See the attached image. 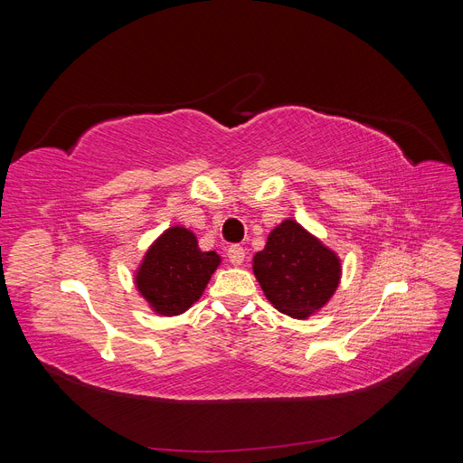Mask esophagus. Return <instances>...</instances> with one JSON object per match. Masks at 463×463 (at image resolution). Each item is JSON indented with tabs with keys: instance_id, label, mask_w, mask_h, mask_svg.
Wrapping results in <instances>:
<instances>
[{
	"instance_id": "1",
	"label": "esophagus",
	"mask_w": 463,
	"mask_h": 463,
	"mask_svg": "<svg viewBox=\"0 0 463 463\" xmlns=\"http://www.w3.org/2000/svg\"><path fill=\"white\" fill-rule=\"evenodd\" d=\"M228 259L233 266H240L245 260V249L241 245H230L228 247Z\"/></svg>"
}]
</instances>
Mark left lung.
Masks as SVG:
<instances>
[{"label": "left lung", "instance_id": "1", "mask_svg": "<svg viewBox=\"0 0 463 463\" xmlns=\"http://www.w3.org/2000/svg\"><path fill=\"white\" fill-rule=\"evenodd\" d=\"M259 284L279 313L307 318L325 307L342 278L338 255L296 220L276 226L253 257Z\"/></svg>", "mask_w": 463, "mask_h": 463}]
</instances>
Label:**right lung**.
I'll return each instance as SVG.
<instances>
[{"label":"right lung","instance_id":"1","mask_svg":"<svg viewBox=\"0 0 463 463\" xmlns=\"http://www.w3.org/2000/svg\"><path fill=\"white\" fill-rule=\"evenodd\" d=\"M220 260L216 250L199 249L191 230L172 226L146 250L135 284L154 313L175 317L201 299Z\"/></svg>","mask_w":463,"mask_h":463}]
</instances>
